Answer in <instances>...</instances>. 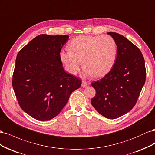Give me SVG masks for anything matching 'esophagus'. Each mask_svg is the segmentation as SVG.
I'll return each mask as SVG.
<instances>
[{"mask_svg":"<svg viewBox=\"0 0 155 155\" xmlns=\"http://www.w3.org/2000/svg\"><path fill=\"white\" fill-rule=\"evenodd\" d=\"M81 87L83 88H86L88 87V83L85 81H83L81 83Z\"/></svg>","mask_w":155,"mask_h":155,"instance_id":"34e87169","label":"esophagus"}]
</instances>
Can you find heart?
Returning a JSON list of instances; mask_svg holds the SVG:
<instances>
[{"label": "heart", "mask_w": 155, "mask_h": 155, "mask_svg": "<svg viewBox=\"0 0 155 155\" xmlns=\"http://www.w3.org/2000/svg\"><path fill=\"white\" fill-rule=\"evenodd\" d=\"M69 48L59 53L65 70L76 75L83 62V74L86 78L101 77L110 72L118 52L115 40L108 35L76 37L70 42Z\"/></svg>", "instance_id": "heart-1"}]
</instances>
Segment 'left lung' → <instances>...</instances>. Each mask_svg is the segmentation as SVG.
Returning <instances> with one entry per match:
<instances>
[{
	"instance_id": "left-lung-1",
	"label": "left lung",
	"mask_w": 155,
	"mask_h": 155,
	"mask_svg": "<svg viewBox=\"0 0 155 155\" xmlns=\"http://www.w3.org/2000/svg\"><path fill=\"white\" fill-rule=\"evenodd\" d=\"M115 40L118 52L110 71L93 82L96 91L91 104L100 114L116 119L133 109L145 81V61L140 49L123 35L108 32Z\"/></svg>"
}]
</instances>
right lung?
<instances>
[{
	"mask_svg": "<svg viewBox=\"0 0 155 155\" xmlns=\"http://www.w3.org/2000/svg\"><path fill=\"white\" fill-rule=\"evenodd\" d=\"M68 35L41 34L18 53L12 85L21 109L39 121L61 111L80 79L64 71L59 58Z\"/></svg>",
	"mask_w": 155,
	"mask_h": 155,
	"instance_id": "right-lung-1",
	"label": "right lung"
}]
</instances>
